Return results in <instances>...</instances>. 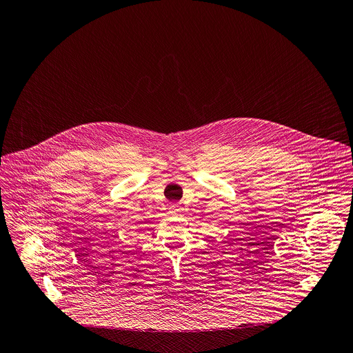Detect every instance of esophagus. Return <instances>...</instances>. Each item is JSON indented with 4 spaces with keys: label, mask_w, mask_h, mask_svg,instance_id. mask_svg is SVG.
Here are the masks:
<instances>
[{
    "label": "esophagus",
    "mask_w": 353,
    "mask_h": 353,
    "mask_svg": "<svg viewBox=\"0 0 353 353\" xmlns=\"http://www.w3.org/2000/svg\"><path fill=\"white\" fill-rule=\"evenodd\" d=\"M181 210H182V206L178 205V203H172V205L170 206V212H171V213H179Z\"/></svg>",
    "instance_id": "obj_1"
}]
</instances>
